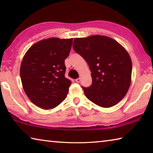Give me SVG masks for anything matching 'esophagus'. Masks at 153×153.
Wrapping results in <instances>:
<instances>
[{"instance_id":"esophagus-1","label":"esophagus","mask_w":153,"mask_h":153,"mask_svg":"<svg viewBox=\"0 0 153 153\" xmlns=\"http://www.w3.org/2000/svg\"><path fill=\"white\" fill-rule=\"evenodd\" d=\"M80 81H81V78H77L76 79V82H77V83H79V82H80Z\"/></svg>"}]
</instances>
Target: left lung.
<instances>
[{
	"instance_id": "8db88e82",
	"label": "left lung",
	"mask_w": 153,
	"mask_h": 153,
	"mask_svg": "<svg viewBox=\"0 0 153 153\" xmlns=\"http://www.w3.org/2000/svg\"><path fill=\"white\" fill-rule=\"evenodd\" d=\"M74 50L84 58L92 72V84L83 88L88 99L101 107L117 105L131 84L132 63L127 51L108 36L76 38Z\"/></svg>"
}]
</instances>
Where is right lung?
Segmentation results:
<instances>
[{"label":"right lung","mask_w":153,"mask_h":153,"mask_svg":"<svg viewBox=\"0 0 153 153\" xmlns=\"http://www.w3.org/2000/svg\"><path fill=\"white\" fill-rule=\"evenodd\" d=\"M73 38H51L28 49L20 66L23 88L30 100L43 109H52L65 99L71 82L65 77V60Z\"/></svg>","instance_id":"obj_1"}]
</instances>
